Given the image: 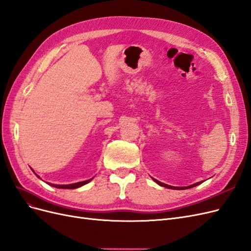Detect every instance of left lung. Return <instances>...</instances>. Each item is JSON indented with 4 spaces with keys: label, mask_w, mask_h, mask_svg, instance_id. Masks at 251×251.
I'll use <instances>...</instances> for the list:
<instances>
[{
    "label": "left lung",
    "mask_w": 251,
    "mask_h": 251,
    "mask_svg": "<svg viewBox=\"0 0 251 251\" xmlns=\"http://www.w3.org/2000/svg\"><path fill=\"white\" fill-rule=\"evenodd\" d=\"M152 179H153L158 185H160V186H162V187H165V188H168V189H175V190H186V189H189V188H193V187H195V186H198V185L202 183V181H197V183H195V184H193V185L187 186V187H174V186H169V185H166V184H164V183H161V181H159L158 179H155V178H152Z\"/></svg>",
    "instance_id": "obj_1"
}]
</instances>
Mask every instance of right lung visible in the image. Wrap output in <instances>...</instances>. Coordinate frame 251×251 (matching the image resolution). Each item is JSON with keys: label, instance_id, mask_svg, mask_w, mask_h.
Instances as JSON below:
<instances>
[{"label": "right lung", "instance_id": "obj_1", "mask_svg": "<svg viewBox=\"0 0 251 251\" xmlns=\"http://www.w3.org/2000/svg\"><path fill=\"white\" fill-rule=\"evenodd\" d=\"M36 175V174H35ZM37 177H39L37 175H36ZM40 178V177H39ZM93 178V177H92ZM92 178H89L87 180H83V181H79V183H75V184H70V185H55V184H50V183H48L49 185L53 186L55 188H58V189H75V188H80L86 184H88L89 181L92 179Z\"/></svg>", "mask_w": 251, "mask_h": 251}]
</instances>
